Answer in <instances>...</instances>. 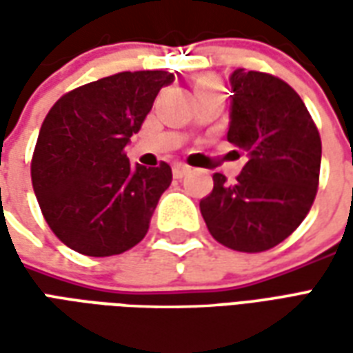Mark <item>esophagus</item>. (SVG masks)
<instances>
[{"mask_svg": "<svg viewBox=\"0 0 353 353\" xmlns=\"http://www.w3.org/2000/svg\"><path fill=\"white\" fill-rule=\"evenodd\" d=\"M189 166L187 164H181V162H177V164H174V168H172V172H174V177H177V179H181L183 176H187L189 174Z\"/></svg>", "mask_w": 353, "mask_h": 353, "instance_id": "obj_1", "label": "esophagus"}]
</instances>
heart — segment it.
<instances>
[{"instance_id": "obj_1", "label": "heart", "mask_w": 353, "mask_h": 353, "mask_svg": "<svg viewBox=\"0 0 353 353\" xmlns=\"http://www.w3.org/2000/svg\"><path fill=\"white\" fill-rule=\"evenodd\" d=\"M206 88H214V83L208 79H200L199 83H196V90H206Z\"/></svg>"}]
</instances>
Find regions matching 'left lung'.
Masks as SVG:
<instances>
[{"mask_svg":"<svg viewBox=\"0 0 353 353\" xmlns=\"http://www.w3.org/2000/svg\"><path fill=\"white\" fill-rule=\"evenodd\" d=\"M227 139L248 162L200 200L210 234L230 250L259 253L283 242L310 212L319 183L321 139L301 96L270 73L230 75Z\"/></svg>","mask_w":353,"mask_h":353,"instance_id":"left-lung-1","label":"left lung"}]
</instances>
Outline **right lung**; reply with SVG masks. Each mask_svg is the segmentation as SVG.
Instances as JSON below:
<instances>
[{
  "label": "right lung",
  "instance_id": "add662e5",
  "mask_svg": "<svg viewBox=\"0 0 353 353\" xmlns=\"http://www.w3.org/2000/svg\"><path fill=\"white\" fill-rule=\"evenodd\" d=\"M168 72H121L64 94L32 157V185L50 230L73 252L109 257L143 240L172 168H145L124 147L138 134Z\"/></svg>",
  "mask_w": 353,
  "mask_h": 353
}]
</instances>
